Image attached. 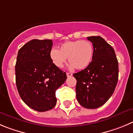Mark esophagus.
I'll return each mask as SVG.
<instances>
[{"label":"esophagus","instance_id":"1","mask_svg":"<svg viewBox=\"0 0 133 133\" xmlns=\"http://www.w3.org/2000/svg\"><path fill=\"white\" fill-rule=\"evenodd\" d=\"M66 75H67V77H70L72 76V74H71V73L68 72V73H66Z\"/></svg>","mask_w":133,"mask_h":133}]
</instances>
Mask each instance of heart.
Segmentation results:
<instances>
[{
  "label": "heart",
  "instance_id": "1",
  "mask_svg": "<svg viewBox=\"0 0 133 133\" xmlns=\"http://www.w3.org/2000/svg\"><path fill=\"white\" fill-rule=\"evenodd\" d=\"M94 55V47L89 41L76 40L65 42L59 50H51L50 57L56 67L62 68L66 62L67 58L70 68L83 69L91 63Z\"/></svg>",
  "mask_w": 133,
  "mask_h": 133
}]
</instances>
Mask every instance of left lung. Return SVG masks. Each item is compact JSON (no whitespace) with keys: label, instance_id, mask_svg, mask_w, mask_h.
<instances>
[{"label":"left lung","instance_id":"1","mask_svg":"<svg viewBox=\"0 0 133 133\" xmlns=\"http://www.w3.org/2000/svg\"><path fill=\"white\" fill-rule=\"evenodd\" d=\"M92 43L94 55L85 69L74 74L76 97L83 107L95 109L113 95L118 81V62L114 49L100 36L87 37Z\"/></svg>","mask_w":133,"mask_h":133}]
</instances>
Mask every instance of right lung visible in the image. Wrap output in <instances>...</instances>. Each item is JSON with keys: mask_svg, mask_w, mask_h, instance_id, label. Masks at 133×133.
Here are the masks:
<instances>
[{"mask_svg": "<svg viewBox=\"0 0 133 133\" xmlns=\"http://www.w3.org/2000/svg\"><path fill=\"white\" fill-rule=\"evenodd\" d=\"M50 39H33L19 50L15 70L16 83L21 98L29 108L46 111L56 106L57 89L67 79L50 57Z\"/></svg>", "mask_w": 133, "mask_h": 133, "instance_id": "add662e5", "label": "right lung"}]
</instances>
